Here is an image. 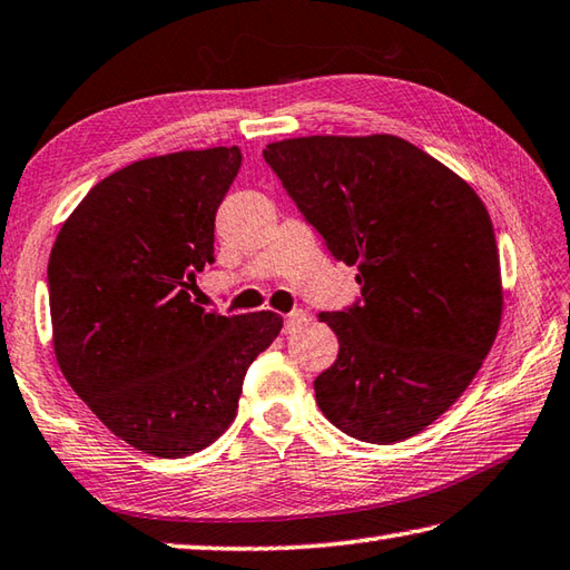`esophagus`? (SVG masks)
<instances>
[{"label":"esophagus","instance_id":"esophagus-1","mask_svg":"<svg viewBox=\"0 0 570 570\" xmlns=\"http://www.w3.org/2000/svg\"><path fill=\"white\" fill-rule=\"evenodd\" d=\"M307 322V313L303 307H295L293 313L285 315V332H295L299 325H305Z\"/></svg>","mask_w":570,"mask_h":570}]
</instances>
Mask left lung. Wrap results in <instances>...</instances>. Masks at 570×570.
Wrapping results in <instances>:
<instances>
[{
  "label": "left lung",
  "instance_id": "obj_1",
  "mask_svg": "<svg viewBox=\"0 0 570 570\" xmlns=\"http://www.w3.org/2000/svg\"><path fill=\"white\" fill-rule=\"evenodd\" d=\"M265 164L362 295L320 313L340 340L315 380L332 424L370 444L414 436L452 406L497 340L501 271L484 203L396 136H305Z\"/></svg>",
  "mask_w": 570,
  "mask_h": 570
}]
</instances>
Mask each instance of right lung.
<instances>
[{
	"label": "right lung",
	"instance_id": "add662e5",
	"mask_svg": "<svg viewBox=\"0 0 570 570\" xmlns=\"http://www.w3.org/2000/svg\"><path fill=\"white\" fill-rule=\"evenodd\" d=\"M240 164L238 146L136 160L86 193L49 255L63 377L146 454L178 459L216 442L283 327L275 313L228 317L188 293L216 261V213Z\"/></svg>",
	"mask_w": 570,
	"mask_h": 570
}]
</instances>
